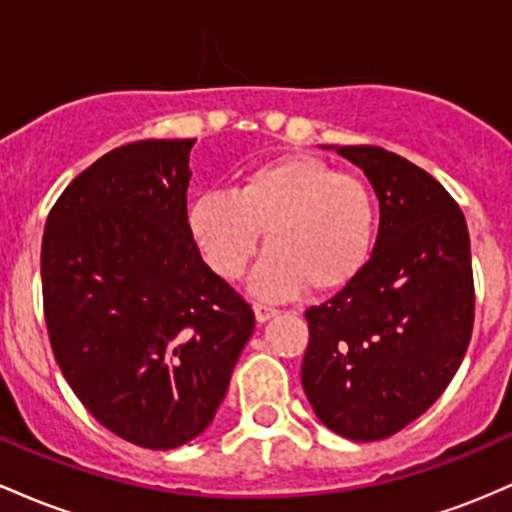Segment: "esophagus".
Here are the masks:
<instances>
[{
    "instance_id": "1",
    "label": "esophagus",
    "mask_w": 512,
    "mask_h": 512,
    "mask_svg": "<svg viewBox=\"0 0 512 512\" xmlns=\"http://www.w3.org/2000/svg\"><path fill=\"white\" fill-rule=\"evenodd\" d=\"M254 314H256V321L258 324H266L268 319H273V317H278V309L275 307H268V304H261V302H256L254 304Z\"/></svg>"
}]
</instances>
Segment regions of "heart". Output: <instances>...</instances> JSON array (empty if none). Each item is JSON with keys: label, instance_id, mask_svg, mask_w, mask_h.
Masks as SVG:
<instances>
[{"label": "heart", "instance_id": "heart-1", "mask_svg": "<svg viewBox=\"0 0 512 512\" xmlns=\"http://www.w3.org/2000/svg\"><path fill=\"white\" fill-rule=\"evenodd\" d=\"M186 227L210 271L239 280L258 244L251 275L263 297H290L304 285L333 292L367 266L377 234L370 186L312 154L268 159L241 174L232 193H203L188 203Z\"/></svg>", "mask_w": 512, "mask_h": 512}]
</instances>
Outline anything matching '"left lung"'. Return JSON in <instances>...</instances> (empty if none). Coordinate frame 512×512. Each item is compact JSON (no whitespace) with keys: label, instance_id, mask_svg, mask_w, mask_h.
<instances>
[{"label":"left lung","instance_id":"1","mask_svg":"<svg viewBox=\"0 0 512 512\" xmlns=\"http://www.w3.org/2000/svg\"><path fill=\"white\" fill-rule=\"evenodd\" d=\"M380 198L363 273L304 312L302 387L326 428L372 442L426 413L455 377L474 326L462 210L428 171L382 147H338Z\"/></svg>","mask_w":512,"mask_h":512}]
</instances>
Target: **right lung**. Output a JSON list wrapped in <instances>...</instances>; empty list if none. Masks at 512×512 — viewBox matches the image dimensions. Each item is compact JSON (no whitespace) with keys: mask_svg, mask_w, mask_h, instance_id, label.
Instances as JSON below:
<instances>
[{"mask_svg":"<svg viewBox=\"0 0 512 512\" xmlns=\"http://www.w3.org/2000/svg\"><path fill=\"white\" fill-rule=\"evenodd\" d=\"M193 142L103 154L57 198L40 249L62 375L103 428L147 450H174L210 426L256 326L188 234Z\"/></svg>","mask_w":512,"mask_h":512,"instance_id":"add662e5","label":"right lung"}]
</instances>
